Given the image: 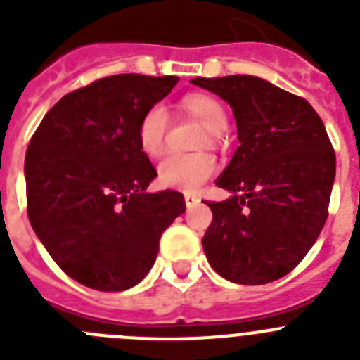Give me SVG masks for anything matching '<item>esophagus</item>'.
<instances>
[{"label": "esophagus", "mask_w": 360, "mask_h": 360, "mask_svg": "<svg viewBox=\"0 0 360 360\" xmlns=\"http://www.w3.org/2000/svg\"><path fill=\"white\" fill-rule=\"evenodd\" d=\"M184 200H186V205H187V209L195 207V205H198V203L202 202V198H200V196H196V195H191V193H186V195H184Z\"/></svg>", "instance_id": "obj_1"}]
</instances>
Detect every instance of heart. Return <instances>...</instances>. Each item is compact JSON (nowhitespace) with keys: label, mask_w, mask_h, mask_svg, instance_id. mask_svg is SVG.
Listing matches in <instances>:
<instances>
[{"label":"heart","mask_w":360,"mask_h":360,"mask_svg":"<svg viewBox=\"0 0 360 360\" xmlns=\"http://www.w3.org/2000/svg\"><path fill=\"white\" fill-rule=\"evenodd\" d=\"M187 113L205 126L203 142L216 144L221 139V131L227 128V113L218 98L207 94H191L182 98ZM169 129V111L164 104L149 106L141 117L136 139L142 151L149 157H157L165 146ZM158 182L169 189L195 193L216 173V160L209 153H167L158 162Z\"/></svg>","instance_id":"b5f03b06"}]
</instances>
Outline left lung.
I'll return each instance as SVG.
<instances>
[{
    "label": "left lung",
    "instance_id": "8db88e82",
    "mask_svg": "<svg viewBox=\"0 0 360 360\" xmlns=\"http://www.w3.org/2000/svg\"><path fill=\"white\" fill-rule=\"evenodd\" d=\"M232 108L236 149L207 202L212 221L203 250L221 278L265 285L287 276L316 243L328 218L335 151L317 111L299 95L252 75L193 79Z\"/></svg>",
    "mask_w": 360,
    "mask_h": 360
}]
</instances>
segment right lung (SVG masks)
<instances>
[{"mask_svg": "<svg viewBox=\"0 0 360 360\" xmlns=\"http://www.w3.org/2000/svg\"><path fill=\"white\" fill-rule=\"evenodd\" d=\"M178 77L120 73L65 97L43 117L25 157L27 214L63 272L101 292L144 279L182 193H146L157 169L136 128Z\"/></svg>", "mask_w": 360, "mask_h": 360, "instance_id": "obj_1", "label": "right lung"}]
</instances>
